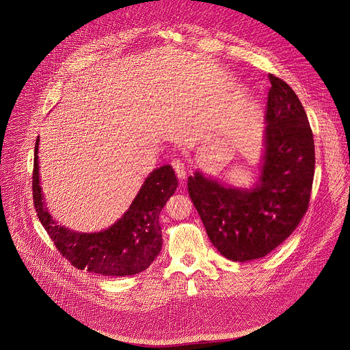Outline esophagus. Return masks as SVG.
Listing matches in <instances>:
<instances>
[{
	"label": "esophagus",
	"mask_w": 350,
	"mask_h": 350,
	"mask_svg": "<svg viewBox=\"0 0 350 350\" xmlns=\"http://www.w3.org/2000/svg\"><path fill=\"white\" fill-rule=\"evenodd\" d=\"M171 165L174 167V170H175V172H176L179 179H185L186 178L187 168H186V164H185V161L182 159H174L171 161Z\"/></svg>",
	"instance_id": "34e87169"
}]
</instances>
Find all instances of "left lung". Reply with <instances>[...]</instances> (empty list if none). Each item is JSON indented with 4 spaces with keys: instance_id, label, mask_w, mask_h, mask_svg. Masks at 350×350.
Here are the masks:
<instances>
[{
    "instance_id": "left-lung-1",
    "label": "left lung",
    "mask_w": 350,
    "mask_h": 350,
    "mask_svg": "<svg viewBox=\"0 0 350 350\" xmlns=\"http://www.w3.org/2000/svg\"><path fill=\"white\" fill-rule=\"evenodd\" d=\"M265 153L250 189H234L196 172L189 196L213 246L228 260L267 256L291 235L305 215L314 175L313 134L297 94L268 75Z\"/></svg>"
}]
</instances>
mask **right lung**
Segmentation results:
<instances>
[{
	"mask_svg": "<svg viewBox=\"0 0 350 350\" xmlns=\"http://www.w3.org/2000/svg\"><path fill=\"white\" fill-rule=\"evenodd\" d=\"M38 142L33 170V198L37 216L60 254L71 265L105 276H129L145 271L161 250L159 215L175 193L178 179L171 165L154 170L142 185L129 211L100 232H75L59 227L44 205L38 172Z\"/></svg>",
	"mask_w": 350,
	"mask_h": 350,
	"instance_id": "right-lung-1",
	"label": "right lung"
}]
</instances>
